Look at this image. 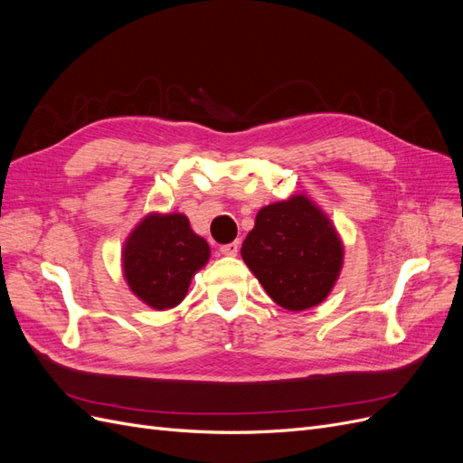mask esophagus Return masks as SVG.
Wrapping results in <instances>:
<instances>
[{"instance_id":"34e87169","label":"esophagus","mask_w":463,"mask_h":463,"mask_svg":"<svg viewBox=\"0 0 463 463\" xmlns=\"http://www.w3.org/2000/svg\"><path fill=\"white\" fill-rule=\"evenodd\" d=\"M220 253L226 255V257H235L237 253H240V241H232V243H226L220 247Z\"/></svg>"}]
</instances>
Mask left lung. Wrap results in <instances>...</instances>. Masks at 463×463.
Listing matches in <instances>:
<instances>
[{"mask_svg":"<svg viewBox=\"0 0 463 463\" xmlns=\"http://www.w3.org/2000/svg\"><path fill=\"white\" fill-rule=\"evenodd\" d=\"M241 257L266 293L288 311L328 298L344 262V245L328 216L305 194L259 210Z\"/></svg>","mask_w":463,"mask_h":463,"instance_id":"1","label":"left lung"}]
</instances>
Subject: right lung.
I'll list each match as a JSON object with an SVG mask.
<instances>
[{"label":"right lung","mask_w":463,"mask_h":463,"mask_svg":"<svg viewBox=\"0 0 463 463\" xmlns=\"http://www.w3.org/2000/svg\"><path fill=\"white\" fill-rule=\"evenodd\" d=\"M123 276L135 296L156 311L185 299L191 278L208 262L210 247L185 214H148L123 247Z\"/></svg>","instance_id":"right-lung-1"}]
</instances>
